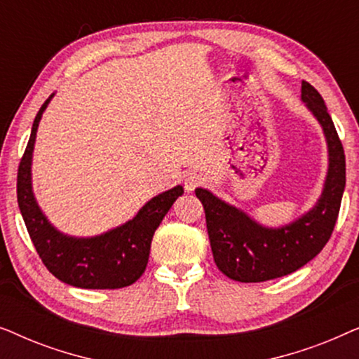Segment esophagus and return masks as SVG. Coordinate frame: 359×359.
<instances>
[{
    "label": "esophagus",
    "mask_w": 359,
    "mask_h": 359,
    "mask_svg": "<svg viewBox=\"0 0 359 359\" xmlns=\"http://www.w3.org/2000/svg\"><path fill=\"white\" fill-rule=\"evenodd\" d=\"M204 183V178L199 173H188L184 176V189L188 193H193V191Z\"/></svg>",
    "instance_id": "obj_1"
}]
</instances>
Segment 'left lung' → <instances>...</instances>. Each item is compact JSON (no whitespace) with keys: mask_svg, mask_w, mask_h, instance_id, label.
<instances>
[{"mask_svg":"<svg viewBox=\"0 0 359 359\" xmlns=\"http://www.w3.org/2000/svg\"><path fill=\"white\" fill-rule=\"evenodd\" d=\"M301 101L316 117L325 137L328 165L316 204L291 222L271 227L243 209L198 188L214 262L225 276L240 283H263L291 274L316 258L330 238L346 183L341 142L325 101L311 83L302 81Z\"/></svg>","mask_w":359,"mask_h":359,"instance_id":"8db88e82","label":"left lung"}]
</instances>
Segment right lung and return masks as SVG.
Masks as SVG:
<instances>
[{"instance_id": "right-lung-1", "label": "right lung", "mask_w": 359, "mask_h": 359, "mask_svg": "<svg viewBox=\"0 0 359 359\" xmlns=\"http://www.w3.org/2000/svg\"><path fill=\"white\" fill-rule=\"evenodd\" d=\"M53 95L34 119L31 139L18 173V204L27 232L48 271L62 283L81 289H119L130 286L149 263L155 230L171 205L184 193L183 186L156 194L134 217L93 237L63 233L43 214L32 188V156L42 114Z\"/></svg>"}]
</instances>
